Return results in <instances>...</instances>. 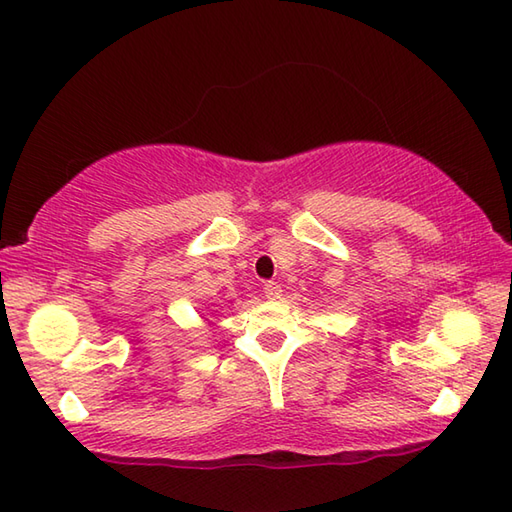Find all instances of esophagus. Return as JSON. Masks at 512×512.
I'll return each instance as SVG.
<instances>
[{"label":"esophagus","instance_id":"1","mask_svg":"<svg viewBox=\"0 0 512 512\" xmlns=\"http://www.w3.org/2000/svg\"><path fill=\"white\" fill-rule=\"evenodd\" d=\"M264 295H266L268 299H279V297H281L279 284H275V281H268V284H264Z\"/></svg>","mask_w":512,"mask_h":512}]
</instances>
